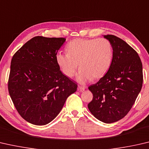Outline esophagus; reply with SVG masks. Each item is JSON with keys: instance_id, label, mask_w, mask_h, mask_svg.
<instances>
[{"instance_id": "1", "label": "esophagus", "mask_w": 149, "mask_h": 149, "mask_svg": "<svg viewBox=\"0 0 149 149\" xmlns=\"http://www.w3.org/2000/svg\"><path fill=\"white\" fill-rule=\"evenodd\" d=\"M85 88H86V87L85 86H78V91H79V92H83V91H84V90H85Z\"/></svg>"}]
</instances>
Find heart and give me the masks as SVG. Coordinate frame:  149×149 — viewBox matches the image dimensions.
Returning <instances> with one entry per match:
<instances>
[{"label": "heart", "instance_id": "1", "mask_svg": "<svg viewBox=\"0 0 149 149\" xmlns=\"http://www.w3.org/2000/svg\"><path fill=\"white\" fill-rule=\"evenodd\" d=\"M67 52H58L56 61L67 77L74 76L79 65L77 80L83 83L101 79L110 68L113 49L110 41L105 38L76 39L68 43Z\"/></svg>", "mask_w": 149, "mask_h": 149}]
</instances>
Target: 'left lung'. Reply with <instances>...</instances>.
<instances>
[{
	"label": "left lung",
	"mask_w": 149,
	"mask_h": 149,
	"mask_svg": "<svg viewBox=\"0 0 149 149\" xmlns=\"http://www.w3.org/2000/svg\"><path fill=\"white\" fill-rule=\"evenodd\" d=\"M104 38L113 47V61L106 74L88 87L93 98L88 108L98 120L111 123L123 118L135 103L143 85V65L125 41L113 35Z\"/></svg>",
	"instance_id": "left-lung-1"
}]
</instances>
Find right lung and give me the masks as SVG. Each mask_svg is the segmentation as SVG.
I'll return each instance as SVG.
<instances>
[{
	"label": "right lung",
	"mask_w": 149,
	"mask_h": 149,
	"mask_svg": "<svg viewBox=\"0 0 149 149\" xmlns=\"http://www.w3.org/2000/svg\"><path fill=\"white\" fill-rule=\"evenodd\" d=\"M65 38L36 36L13 55L8 88L16 110L28 122L44 125L61 110L77 84L60 70L56 55Z\"/></svg>",
	"instance_id": "1"
}]
</instances>
